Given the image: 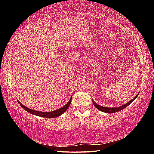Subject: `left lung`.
I'll use <instances>...</instances> for the list:
<instances>
[{"mask_svg":"<svg viewBox=\"0 0 154 154\" xmlns=\"http://www.w3.org/2000/svg\"><path fill=\"white\" fill-rule=\"evenodd\" d=\"M139 94H137L135 97H134L132 99V100H130L128 103H127L126 104H125V105L120 106H118V107H115V108H111V107H106V106H100V105H98L96 104L95 102H94V100H92V102L93 104L94 105V106H96V108L99 110L101 111H103V112H105V113H116V112H118V111H122V109H124V108H126V106H128L129 105H130L133 101L136 99V98L137 97V96Z\"/></svg>","mask_w":154,"mask_h":154,"instance_id":"8db88e82","label":"left lung"}]
</instances>
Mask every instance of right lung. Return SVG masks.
Listing matches in <instances>:
<instances>
[{
  "mask_svg": "<svg viewBox=\"0 0 154 154\" xmlns=\"http://www.w3.org/2000/svg\"><path fill=\"white\" fill-rule=\"evenodd\" d=\"M72 98V97H71ZM71 98L70 99V100L69 101L66 105H64V106H62V108H60L59 109H57V110L53 111H50V112H42V111H35L32 110V109H30L27 108L26 106H25L24 105H23L22 103H19L20 105H21L22 108H24L26 111L29 112L30 113L35 115V116H38L40 117H43V118H56V117H58L62 115V113H64L65 111H66V109L69 108V106L71 105Z\"/></svg>",
  "mask_w": 154,
  "mask_h": 154,
  "instance_id": "right-lung-1",
  "label": "right lung"
}]
</instances>
